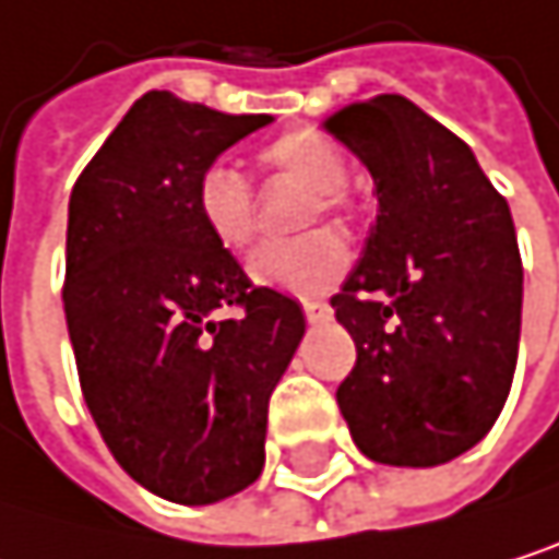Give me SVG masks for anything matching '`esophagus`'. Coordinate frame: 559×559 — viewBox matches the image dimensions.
Returning <instances> with one entry per match:
<instances>
[{"label": "esophagus", "instance_id": "esophagus-1", "mask_svg": "<svg viewBox=\"0 0 559 559\" xmlns=\"http://www.w3.org/2000/svg\"><path fill=\"white\" fill-rule=\"evenodd\" d=\"M302 313H306V320H310V323H326L333 310H330V302H323V299H306Z\"/></svg>", "mask_w": 559, "mask_h": 559}]
</instances>
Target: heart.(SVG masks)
<instances>
[{
    "label": "heart",
    "instance_id": "heart-1",
    "mask_svg": "<svg viewBox=\"0 0 559 559\" xmlns=\"http://www.w3.org/2000/svg\"><path fill=\"white\" fill-rule=\"evenodd\" d=\"M263 166L313 189V200L306 203L302 223L310 226L317 216H330L343 210V186H346V163L326 135L313 129H293L263 150ZM197 213L206 233L233 253L257 239V206L253 189L246 176L229 163H213L197 179ZM349 263L346 242L333 229L306 233L289 242H266L249 257L246 270L249 280L266 289L313 296L333 286Z\"/></svg>",
    "mask_w": 559,
    "mask_h": 559
}]
</instances>
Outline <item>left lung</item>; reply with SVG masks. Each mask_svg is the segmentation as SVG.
Wrapping results in <instances>:
<instances>
[{"label": "left lung", "mask_w": 559, "mask_h": 559, "mask_svg": "<svg viewBox=\"0 0 559 559\" xmlns=\"http://www.w3.org/2000/svg\"><path fill=\"white\" fill-rule=\"evenodd\" d=\"M323 129L370 169L377 223L330 299L356 343L336 403L359 453L440 466L477 447L507 403L523 310L513 216L460 135L403 96Z\"/></svg>", "instance_id": "left-lung-1"}]
</instances>
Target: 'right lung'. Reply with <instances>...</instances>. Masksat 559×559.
Wrapping results in <instances>:
<instances>
[{
	"mask_svg": "<svg viewBox=\"0 0 559 559\" xmlns=\"http://www.w3.org/2000/svg\"><path fill=\"white\" fill-rule=\"evenodd\" d=\"M273 116L146 93L69 197L66 326L86 406L150 493L206 507L263 473L270 396L306 333L203 226L197 179ZM239 305L236 321L215 313Z\"/></svg>",
	"mask_w": 559,
	"mask_h": 559,
	"instance_id": "add662e5",
	"label": "right lung"
}]
</instances>
